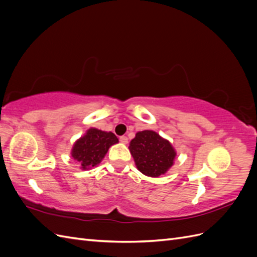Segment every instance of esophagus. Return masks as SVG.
Listing matches in <instances>:
<instances>
[{
  "label": "esophagus",
  "instance_id": "esophagus-1",
  "mask_svg": "<svg viewBox=\"0 0 257 257\" xmlns=\"http://www.w3.org/2000/svg\"><path fill=\"white\" fill-rule=\"evenodd\" d=\"M120 142H121L122 144H127L128 139H127L126 136H121V137H120Z\"/></svg>",
  "mask_w": 257,
  "mask_h": 257
}]
</instances>
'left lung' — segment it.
<instances>
[{
	"instance_id": "8db88e82",
	"label": "left lung",
	"mask_w": 257,
	"mask_h": 257,
	"mask_svg": "<svg viewBox=\"0 0 257 257\" xmlns=\"http://www.w3.org/2000/svg\"><path fill=\"white\" fill-rule=\"evenodd\" d=\"M128 149L139 172L153 178L164 175L173 166L177 154L172 144L149 130L136 133Z\"/></svg>"
}]
</instances>
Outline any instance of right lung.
Instances as JSON below:
<instances>
[{"mask_svg":"<svg viewBox=\"0 0 257 257\" xmlns=\"http://www.w3.org/2000/svg\"><path fill=\"white\" fill-rule=\"evenodd\" d=\"M116 143H119L118 138L111 132L92 127L74 144L72 157L78 162L81 169H90L99 164L109 147Z\"/></svg>","mask_w":257,"mask_h":257,"instance_id":"right-lung-1","label":"right lung"}]
</instances>
